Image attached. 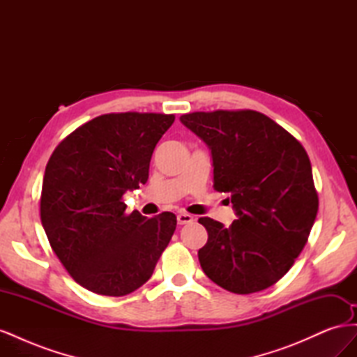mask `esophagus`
I'll use <instances>...</instances> for the list:
<instances>
[{"label":"esophagus","instance_id":"esophagus-1","mask_svg":"<svg viewBox=\"0 0 357 357\" xmlns=\"http://www.w3.org/2000/svg\"><path fill=\"white\" fill-rule=\"evenodd\" d=\"M177 222L178 225H189L193 222V215H190L189 213H180L177 214Z\"/></svg>","mask_w":357,"mask_h":357}]
</instances>
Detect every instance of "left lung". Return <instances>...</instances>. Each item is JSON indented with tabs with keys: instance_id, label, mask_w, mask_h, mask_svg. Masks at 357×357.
<instances>
[{
	"instance_id": "obj_1",
	"label": "left lung",
	"mask_w": 357,
	"mask_h": 357,
	"mask_svg": "<svg viewBox=\"0 0 357 357\" xmlns=\"http://www.w3.org/2000/svg\"><path fill=\"white\" fill-rule=\"evenodd\" d=\"M181 123L211 149L214 189L231 193L229 228L210 218L199 248L202 271L238 295L275 284L294 265L314 225L319 197L298 139L255 110L183 114Z\"/></svg>"
}]
</instances>
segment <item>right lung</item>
<instances>
[{
    "mask_svg": "<svg viewBox=\"0 0 357 357\" xmlns=\"http://www.w3.org/2000/svg\"><path fill=\"white\" fill-rule=\"evenodd\" d=\"M174 119L98 116L63 138L47 162L41 225L68 274L93 294L123 296L142 287L176 231V214H126L122 201L147 181L153 150Z\"/></svg>",
    "mask_w": 357,
    "mask_h": 357,
    "instance_id": "add662e5",
    "label": "right lung"
}]
</instances>
